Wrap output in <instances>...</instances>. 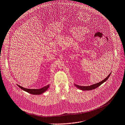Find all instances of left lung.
<instances>
[{
    "label": "left lung",
    "instance_id": "1",
    "mask_svg": "<svg viewBox=\"0 0 125 125\" xmlns=\"http://www.w3.org/2000/svg\"><path fill=\"white\" fill-rule=\"evenodd\" d=\"M111 74V73L105 79H104L103 80H102V81H101V82H99L98 83H96V84H93L92 85L88 86H79V85H76V84H74V85H75V86H76L78 89H80L81 90H83V91L92 90H93V89H95L97 88V87L100 86L101 85H102V84L104 83L105 82H106L108 79V78L110 77Z\"/></svg>",
    "mask_w": 125,
    "mask_h": 125
}]
</instances>
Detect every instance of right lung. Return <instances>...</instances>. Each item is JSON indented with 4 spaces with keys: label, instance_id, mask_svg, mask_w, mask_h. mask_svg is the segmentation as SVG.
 <instances>
[{
    "label": "right lung",
    "instance_id": "obj_1",
    "mask_svg": "<svg viewBox=\"0 0 125 125\" xmlns=\"http://www.w3.org/2000/svg\"><path fill=\"white\" fill-rule=\"evenodd\" d=\"M17 86L21 88L22 90H23V91L25 92H28V93H30L32 95H41L42 94H43V93H44L45 92H46V91L47 90V89L49 88L50 85H48L46 86H45L42 88L40 89H27V88H25L23 87H21L18 85H17Z\"/></svg>",
    "mask_w": 125,
    "mask_h": 125
}]
</instances>
